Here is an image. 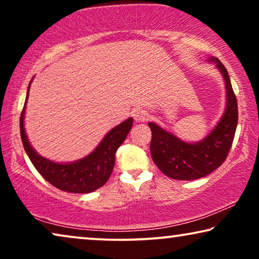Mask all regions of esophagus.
<instances>
[{"label":"esophagus","mask_w":259,"mask_h":259,"mask_svg":"<svg viewBox=\"0 0 259 259\" xmlns=\"http://www.w3.org/2000/svg\"><path fill=\"white\" fill-rule=\"evenodd\" d=\"M133 116L138 122H141V121H145V120L147 119L148 114H147V112L145 111V109L139 108V109H136V111L133 112Z\"/></svg>","instance_id":"esophagus-1"}]
</instances>
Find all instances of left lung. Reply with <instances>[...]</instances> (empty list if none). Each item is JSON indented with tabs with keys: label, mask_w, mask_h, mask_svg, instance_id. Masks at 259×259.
<instances>
[{
	"label": "left lung",
	"mask_w": 259,
	"mask_h": 259,
	"mask_svg": "<svg viewBox=\"0 0 259 259\" xmlns=\"http://www.w3.org/2000/svg\"><path fill=\"white\" fill-rule=\"evenodd\" d=\"M226 84V109L217 127L198 144H187L173 134L150 122L152 131L151 155L165 176L177 180H194L210 175L228 157L235 138L238 106L231 81L224 65L214 59Z\"/></svg>",
	"instance_id": "8db88e82"
}]
</instances>
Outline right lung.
Here are the masks:
<instances>
[{"label": "right lung", "instance_id": "right-lung-1", "mask_svg": "<svg viewBox=\"0 0 259 259\" xmlns=\"http://www.w3.org/2000/svg\"><path fill=\"white\" fill-rule=\"evenodd\" d=\"M26 102L20 118L21 139L28 157L37 172L53 186L66 192L90 193L105 185L114 167L115 152L132 128L133 119H127L126 121L109 131L100 145L88 157L72 164H56L38 155L27 139L23 127Z\"/></svg>", "mask_w": 259, "mask_h": 259}]
</instances>
